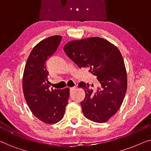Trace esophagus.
<instances>
[{"instance_id":"34e87169","label":"esophagus","mask_w":151,"mask_h":151,"mask_svg":"<svg viewBox=\"0 0 151 151\" xmlns=\"http://www.w3.org/2000/svg\"><path fill=\"white\" fill-rule=\"evenodd\" d=\"M75 90H76V86H73V87H71V88H70V93H73Z\"/></svg>"}]
</instances>
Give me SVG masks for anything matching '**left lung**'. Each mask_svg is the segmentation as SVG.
Masks as SVG:
<instances>
[{"label": "left lung", "instance_id": "obj_1", "mask_svg": "<svg viewBox=\"0 0 151 151\" xmlns=\"http://www.w3.org/2000/svg\"><path fill=\"white\" fill-rule=\"evenodd\" d=\"M64 51L78 67L88 70L99 82L95 91L88 84L79 83L85 91L80 102L84 115L95 122H106L119 110L127 91V75L120 51L100 37L71 41Z\"/></svg>", "mask_w": 151, "mask_h": 151}]
</instances>
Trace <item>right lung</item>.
I'll return each instance as SVG.
<instances>
[{
	"label": "right lung",
	"instance_id": "right-lung-1",
	"mask_svg": "<svg viewBox=\"0 0 151 151\" xmlns=\"http://www.w3.org/2000/svg\"><path fill=\"white\" fill-rule=\"evenodd\" d=\"M62 36H53L40 41L31 51L24 67L22 89L34 116L46 124H55L63 118L68 104L69 88H49L47 62L56 51Z\"/></svg>",
	"mask_w": 151,
	"mask_h": 151
}]
</instances>
